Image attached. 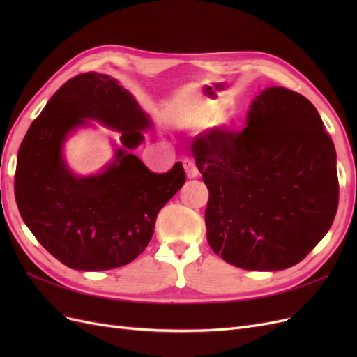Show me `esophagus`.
Here are the masks:
<instances>
[{
    "label": "esophagus",
    "instance_id": "34e87169",
    "mask_svg": "<svg viewBox=\"0 0 357 357\" xmlns=\"http://www.w3.org/2000/svg\"><path fill=\"white\" fill-rule=\"evenodd\" d=\"M183 167H185V169H186L188 178H195V177H198L199 171H198V168H197V165H195V162H193L192 159L188 158V159L183 160Z\"/></svg>",
    "mask_w": 357,
    "mask_h": 357
}]
</instances>
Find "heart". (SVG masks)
Returning <instances> with one entry per match:
<instances>
[{
    "instance_id": "1",
    "label": "heart",
    "mask_w": 357,
    "mask_h": 357,
    "mask_svg": "<svg viewBox=\"0 0 357 357\" xmlns=\"http://www.w3.org/2000/svg\"><path fill=\"white\" fill-rule=\"evenodd\" d=\"M211 119H213V114H205L204 117H202V122H210L211 121Z\"/></svg>"
}]
</instances>
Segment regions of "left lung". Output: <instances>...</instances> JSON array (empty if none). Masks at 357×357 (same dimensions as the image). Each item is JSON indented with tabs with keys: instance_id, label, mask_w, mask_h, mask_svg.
Listing matches in <instances>:
<instances>
[{
	"instance_id": "obj_1",
	"label": "left lung",
	"mask_w": 357,
	"mask_h": 357,
	"mask_svg": "<svg viewBox=\"0 0 357 357\" xmlns=\"http://www.w3.org/2000/svg\"><path fill=\"white\" fill-rule=\"evenodd\" d=\"M210 197L207 240L248 271L299 264L338 210L337 153L316 107L286 88L256 96L241 132L213 128L193 138Z\"/></svg>"
}]
</instances>
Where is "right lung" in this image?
<instances>
[{
	"label": "right lung",
	"instance_id": "add662e5",
	"mask_svg": "<svg viewBox=\"0 0 357 357\" xmlns=\"http://www.w3.org/2000/svg\"><path fill=\"white\" fill-rule=\"evenodd\" d=\"M86 118L121 132L123 147L101 175L77 178L61 158L66 135ZM150 121L129 91L107 74L70 79L31 123L19 147L15 197L38 243L80 271L128 265L152 240L159 210L185 185L180 162L164 174L150 171L131 150Z\"/></svg>",
	"mask_w": 357,
	"mask_h": 357
}]
</instances>
